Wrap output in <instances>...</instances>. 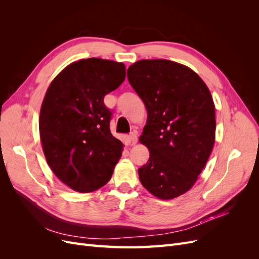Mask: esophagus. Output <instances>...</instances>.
Segmentation results:
<instances>
[{
    "mask_svg": "<svg viewBox=\"0 0 259 259\" xmlns=\"http://www.w3.org/2000/svg\"><path fill=\"white\" fill-rule=\"evenodd\" d=\"M130 140L132 145H136L138 142V137H137V133L136 132H132L130 134Z\"/></svg>",
    "mask_w": 259,
    "mask_h": 259,
    "instance_id": "obj_1",
    "label": "esophagus"
}]
</instances>
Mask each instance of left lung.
I'll return each mask as SVG.
<instances>
[{
    "label": "left lung",
    "instance_id": "left-lung-1",
    "mask_svg": "<svg viewBox=\"0 0 259 259\" xmlns=\"http://www.w3.org/2000/svg\"><path fill=\"white\" fill-rule=\"evenodd\" d=\"M127 79L148 112L139 140L150 156L138 168L140 183L156 198L174 199L197 182L213 149V98L190 68L166 59L135 62Z\"/></svg>",
    "mask_w": 259,
    "mask_h": 259
}]
</instances>
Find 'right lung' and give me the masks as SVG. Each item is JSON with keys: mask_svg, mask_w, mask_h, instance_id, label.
<instances>
[{"mask_svg": "<svg viewBox=\"0 0 259 259\" xmlns=\"http://www.w3.org/2000/svg\"><path fill=\"white\" fill-rule=\"evenodd\" d=\"M124 79L122 62L81 59L62 70L45 94L38 121L45 158L77 192L105 186L121 158L123 144L111 134L112 112L104 98Z\"/></svg>", "mask_w": 259, "mask_h": 259, "instance_id": "obj_1", "label": "right lung"}]
</instances>
